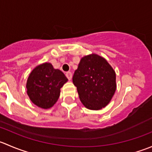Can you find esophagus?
Wrapping results in <instances>:
<instances>
[{"label": "esophagus", "instance_id": "34e87169", "mask_svg": "<svg viewBox=\"0 0 152 152\" xmlns=\"http://www.w3.org/2000/svg\"><path fill=\"white\" fill-rule=\"evenodd\" d=\"M66 76H67V79H68V80H70V79H72V73H71V72H67L66 73Z\"/></svg>", "mask_w": 152, "mask_h": 152}]
</instances>
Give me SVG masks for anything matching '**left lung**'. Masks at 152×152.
Returning <instances> with one entry per match:
<instances>
[{
    "instance_id": "left-lung-1",
    "label": "left lung",
    "mask_w": 152,
    "mask_h": 152,
    "mask_svg": "<svg viewBox=\"0 0 152 152\" xmlns=\"http://www.w3.org/2000/svg\"><path fill=\"white\" fill-rule=\"evenodd\" d=\"M116 75L104 58L97 54L81 59L73 82L86 108L99 110L110 103L116 90Z\"/></svg>"
}]
</instances>
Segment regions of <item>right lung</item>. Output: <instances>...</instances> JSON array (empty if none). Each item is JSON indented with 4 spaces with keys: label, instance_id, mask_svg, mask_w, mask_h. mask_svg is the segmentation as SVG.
I'll return each instance as SVG.
<instances>
[{
    "label": "right lung",
    "instance_id": "1",
    "mask_svg": "<svg viewBox=\"0 0 152 152\" xmlns=\"http://www.w3.org/2000/svg\"><path fill=\"white\" fill-rule=\"evenodd\" d=\"M67 82V77L61 70L45 62L37 66L29 75L27 94L35 105L49 109L57 102L61 87Z\"/></svg>",
    "mask_w": 152,
    "mask_h": 152
}]
</instances>
